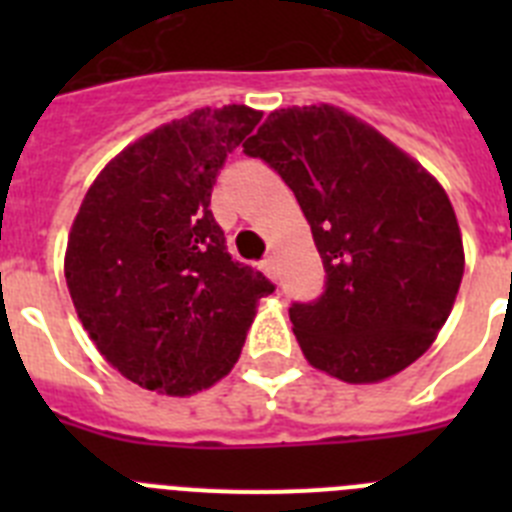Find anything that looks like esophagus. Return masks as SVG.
<instances>
[{
    "mask_svg": "<svg viewBox=\"0 0 512 512\" xmlns=\"http://www.w3.org/2000/svg\"><path fill=\"white\" fill-rule=\"evenodd\" d=\"M261 269H264L271 279L277 277V264H274V259H271V256H266V259L261 261Z\"/></svg>",
    "mask_w": 512,
    "mask_h": 512,
    "instance_id": "34e87169",
    "label": "esophagus"
}]
</instances>
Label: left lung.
Masks as SVG:
<instances>
[{"instance_id": "left-lung-1", "label": "left lung", "mask_w": 512, "mask_h": 512, "mask_svg": "<svg viewBox=\"0 0 512 512\" xmlns=\"http://www.w3.org/2000/svg\"><path fill=\"white\" fill-rule=\"evenodd\" d=\"M243 151L295 192L328 274L320 300L289 307L305 359L348 384L384 382L420 359L464 277L436 176L333 104L274 110Z\"/></svg>"}]
</instances>
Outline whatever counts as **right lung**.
Segmentation results:
<instances>
[{
  "label": "right lung",
  "mask_w": 512,
  "mask_h": 512,
  "mask_svg": "<svg viewBox=\"0 0 512 512\" xmlns=\"http://www.w3.org/2000/svg\"><path fill=\"white\" fill-rule=\"evenodd\" d=\"M264 112L194 110L122 148L87 189L66 284L99 354L143 390L189 397L230 374L274 284L230 259L212 184Z\"/></svg>",
  "instance_id": "add662e5"
}]
</instances>
